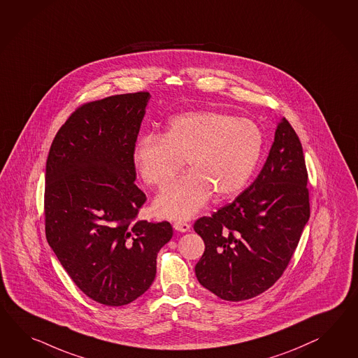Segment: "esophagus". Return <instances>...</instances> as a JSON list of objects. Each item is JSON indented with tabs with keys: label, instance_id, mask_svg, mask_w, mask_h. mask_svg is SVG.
<instances>
[{
	"label": "esophagus",
	"instance_id": "obj_1",
	"mask_svg": "<svg viewBox=\"0 0 358 358\" xmlns=\"http://www.w3.org/2000/svg\"><path fill=\"white\" fill-rule=\"evenodd\" d=\"M173 227H175L177 231L185 233V231H189L192 227H190V224H187V222H183V221H176L175 224H173Z\"/></svg>",
	"mask_w": 358,
	"mask_h": 358
}]
</instances>
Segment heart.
<instances>
[{"mask_svg": "<svg viewBox=\"0 0 358 358\" xmlns=\"http://www.w3.org/2000/svg\"><path fill=\"white\" fill-rule=\"evenodd\" d=\"M260 127L247 117L218 111L177 115L162 136L146 134L133 150V164L142 181L163 189L186 159L189 172L166 187L154 210L166 218H190L212 194L227 199L243 189L262 157Z\"/></svg>", "mask_w": 358, "mask_h": 358, "instance_id": "obj_1", "label": "heart"}]
</instances>
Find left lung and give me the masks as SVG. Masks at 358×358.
Returning a JSON list of instances; mask_svg holds the SVG:
<instances>
[{
  "label": "left lung",
  "mask_w": 358,
  "mask_h": 358,
  "mask_svg": "<svg viewBox=\"0 0 358 358\" xmlns=\"http://www.w3.org/2000/svg\"><path fill=\"white\" fill-rule=\"evenodd\" d=\"M301 142L283 119L262 172L234 201L194 230L206 250L195 266L203 287L227 301L252 299L286 271L309 216V190Z\"/></svg>",
  "instance_id": "1"
}]
</instances>
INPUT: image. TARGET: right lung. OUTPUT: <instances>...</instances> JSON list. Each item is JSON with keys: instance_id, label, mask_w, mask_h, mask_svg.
<instances>
[{"instance_id": "add662e5", "label": "right lung", "mask_w": 358, "mask_h": 358, "mask_svg": "<svg viewBox=\"0 0 358 358\" xmlns=\"http://www.w3.org/2000/svg\"><path fill=\"white\" fill-rule=\"evenodd\" d=\"M148 92L79 106L57 131L46 160L45 233L75 285L107 306L148 291L168 221L137 220L146 201L136 186L133 150Z\"/></svg>"}]
</instances>
